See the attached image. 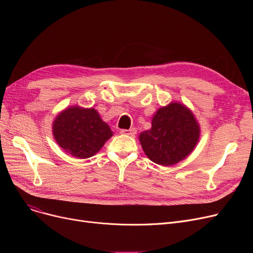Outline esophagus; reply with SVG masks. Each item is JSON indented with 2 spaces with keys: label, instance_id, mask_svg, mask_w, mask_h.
Returning <instances> with one entry per match:
<instances>
[{
  "label": "esophagus",
  "instance_id": "esophagus-1",
  "mask_svg": "<svg viewBox=\"0 0 253 253\" xmlns=\"http://www.w3.org/2000/svg\"><path fill=\"white\" fill-rule=\"evenodd\" d=\"M122 134H126L129 136H135L136 134V129L135 128H131V129H122L121 130Z\"/></svg>",
  "mask_w": 253,
  "mask_h": 253
}]
</instances>
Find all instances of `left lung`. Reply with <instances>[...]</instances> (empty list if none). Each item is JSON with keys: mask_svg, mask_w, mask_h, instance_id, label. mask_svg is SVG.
Wrapping results in <instances>:
<instances>
[{"mask_svg": "<svg viewBox=\"0 0 253 253\" xmlns=\"http://www.w3.org/2000/svg\"><path fill=\"white\" fill-rule=\"evenodd\" d=\"M200 138L194 114L179 102L162 106L154 115L152 128L139 134L144 154L151 161L171 166L187 158Z\"/></svg>", "mask_w": 253, "mask_h": 253, "instance_id": "left-lung-1", "label": "left lung"}]
</instances>
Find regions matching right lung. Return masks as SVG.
<instances>
[{
	"mask_svg": "<svg viewBox=\"0 0 253 253\" xmlns=\"http://www.w3.org/2000/svg\"><path fill=\"white\" fill-rule=\"evenodd\" d=\"M52 132L60 148L80 159L94 156L113 136L110 126L102 121L96 110L78 105L57 115Z\"/></svg>",
	"mask_w": 253,
	"mask_h": 253,
	"instance_id": "obj_1",
	"label": "right lung"
}]
</instances>
